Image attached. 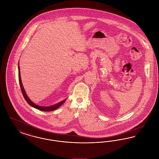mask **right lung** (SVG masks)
<instances>
[{
    "mask_svg": "<svg viewBox=\"0 0 159 159\" xmlns=\"http://www.w3.org/2000/svg\"><path fill=\"white\" fill-rule=\"evenodd\" d=\"M18 77H19V82H20V87H21V89L23 93V96L24 97V98L25 99V101L27 102V103L30 105V106L38 109L40 111H53L56 109H57L58 107H60L62 104H63V103L67 100V98L64 99L63 101H61L60 102L53 105L51 106H47V107H45V106H39L38 104H36L35 103H34L33 102H32L31 101L30 98L28 97L27 95L26 94V92L24 90V88L23 87V84H22V82H21V75H20V66H18Z\"/></svg>",
    "mask_w": 159,
    "mask_h": 159,
    "instance_id": "obj_1",
    "label": "right lung"
}]
</instances>
